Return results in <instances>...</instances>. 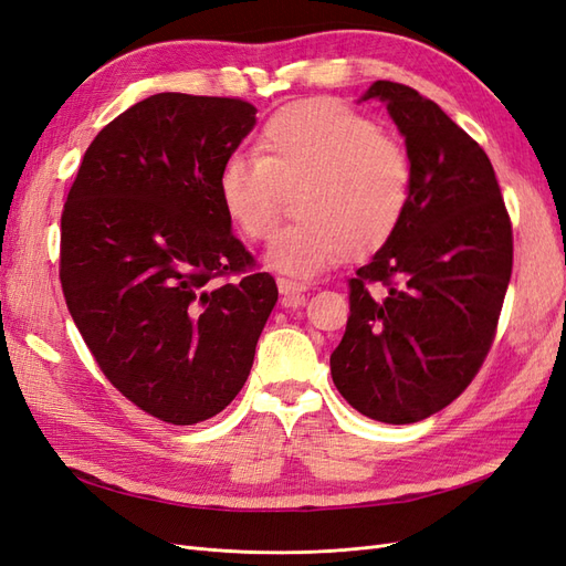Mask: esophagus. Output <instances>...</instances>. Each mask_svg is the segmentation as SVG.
I'll use <instances>...</instances> for the list:
<instances>
[{"label":"esophagus","mask_w":566,"mask_h":566,"mask_svg":"<svg viewBox=\"0 0 566 566\" xmlns=\"http://www.w3.org/2000/svg\"><path fill=\"white\" fill-rule=\"evenodd\" d=\"M279 293L283 295V302H293V300H300V295L306 290L304 283L300 281H293V279H279Z\"/></svg>","instance_id":"obj_1"}]
</instances>
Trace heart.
<instances>
[{
  "label": "heart",
  "mask_w": 566,
  "mask_h": 566,
  "mask_svg": "<svg viewBox=\"0 0 566 566\" xmlns=\"http://www.w3.org/2000/svg\"><path fill=\"white\" fill-rule=\"evenodd\" d=\"M254 150L221 163L217 196L231 224L264 243L281 219V191L297 186V219L273 238L271 269L314 276L347 252L380 250L399 231L413 163L370 117L328 98L297 101L264 119Z\"/></svg>",
  "instance_id": "obj_1"
}]
</instances>
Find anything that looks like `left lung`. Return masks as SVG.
Masks as SVG:
<instances>
[{"instance_id": "8db88e82", "label": "left lung", "mask_w": 566, "mask_h": 566, "mask_svg": "<svg viewBox=\"0 0 566 566\" xmlns=\"http://www.w3.org/2000/svg\"><path fill=\"white\" fill-rule=\"evenodd\" d=\"M368 98L385 101L406 136L413 196L399 231L349 279L331 373L358 413L408 424L447 408L482 368L512 273V224L489 156L434 101L387 80Z\"/></svg>"}]
</instances>
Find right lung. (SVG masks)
Segmentation results:
<instances>
[{
	"mask_svg": "<svg viewBox=\"0 0 566 566\" xmlns=\"http://www.w3.org/2000/svg\"><path fill=\"white\" fill-rule=\"evenodd\" d=\"M254 113L243 98L148 96L96 134L63 205L67 312L111 385L169 424L235 399L279 300L217 196Z\"/></svg>",
	"mask_w": 566,
	"mask_h": 566,
	"instance_id": "1",
	"label": "right lung"
}]
</instances>
